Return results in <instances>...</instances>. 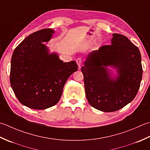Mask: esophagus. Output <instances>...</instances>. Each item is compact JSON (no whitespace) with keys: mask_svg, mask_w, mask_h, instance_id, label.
I'll return each instance as SVG.
<instances>
[{"mask_svg":"<svg viewBox=\"0 0 150 150\" xmlns=\"http://www.w3.org/2000/svg\"><path fill=\"white\" fill-rule=\"evenodd\" d=\"M76 63H77V65H78L79 69L81 67V63H82L81 59V58H78V59H76Z\"/></svg>","mask_w":150,"mask_h":150,"instance_id":"34e87169","label":"esophagus"}]
</instances>
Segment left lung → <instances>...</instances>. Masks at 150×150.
<instances>
[{
    "instance_id": "obj_1",
    "label": "left lung",
    "mask_w": 150,
    "mask_h": 150,
    "mask_svg": "<svg viewBox=\"0 0 150 150\" xmlns=\"http://www.w3.org/2000/svg\"><path fill=\"white\" fill-rule=\"evenodd\" d=\"M81 71L89 104L101 111L114 112L137 95L142 76L141 55L127 38L113 33L111 45L88 54Z\"/></svg>"
}]
</instances>
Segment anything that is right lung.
Listing matches in <instances>:
<instances>
[{
	"label": "right lung",
	"instance_id": "right-lung-1",
	"mask_svg": "<svg viewBox=\"0 0 150 150\" xmlns=\"http://www.w3.org/2000/svg\"><path fill=\"white\" fill-rule=\"evenodd\" d=\"M54 32L48 28L32 33L12 55L11 86L19 102L29 108L41 110L56 105L67 79L78 70L74 61L63 62L57 53L50 52L46 44Z\"/></svg>",
	"mask_w": 150,
	"mask_h": 150
}]
</instances>
